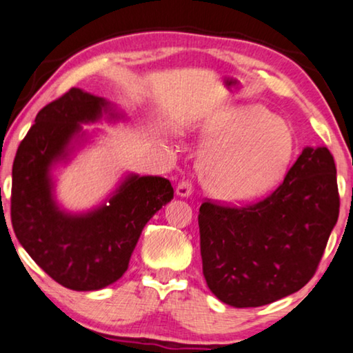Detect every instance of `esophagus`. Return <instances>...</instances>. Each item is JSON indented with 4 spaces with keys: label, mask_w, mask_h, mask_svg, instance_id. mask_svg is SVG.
Wrapping results in <instances>:
<instances>
[{
    "label": "esophagus",
    "mask_w": 353,
    "mask_h": 353,
    "mask_svg": "<svg viewBox=\"0 0 353 353\" xmlns=\"http://www.w3.org/2000/svg\"><path fill=\"white\" fill-rule=\"evenodd\" d=\"M192 194V183L189 180L185 181H180L178 183V188H176V196L180 197H189Z\"/></svg>",
    "instance_id": "esophagus-1"
}]
</instances>
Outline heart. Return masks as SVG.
I'll return each instance as SVG.
<instances>
[{"instance_id": "b5f03b06", "label": "heart", "mask_w": 353, "mask_h": 353, "mask_svg": "<svg viewBox=\"0 0 353 353\" xmlns=\"http://www.w3.org/2000/svg\"><path fill=\"white\" fill-rule=\"evenodd\" d=\"M203 139V183L214 197L228 202H248L270 191L294 152L288 122L261 106H242L218 116Z\"/></svg>"}]
</instances>
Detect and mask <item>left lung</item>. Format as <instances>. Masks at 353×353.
I'll list each match as a JSON object with an SVG mask.
<instances>
[{
  "mask_svg": "<svg viewBox=\"0 0 353 353\" xmlns=\"http://www.w3.org/2000/svg\"><path fill=\"white\" fill-rule=\"evenodd\" d=\"M339 216L336 165L328 148H304L280 186L245 207L199 208L208 288L234 307H259L314 277Z\"/></svg>",
  "mask_w": 353,
  "mask_h": 353,
  "instance_id": "1",
  "label": "left lung"
}]
</instances>
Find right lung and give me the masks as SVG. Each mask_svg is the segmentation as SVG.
Wrapping results in <instances>:
<instances>
[{"instance_id": "obj_1", "label": "right lung", "mask_w": 353, "mask_h": 353, "mask_svg": "<svg viewBox=\"0 0 353 353\" xmlns=\"http://www.w3.org/2000/svg\"><path fill=\"white\" fill-rule=\"evenodd\" d=\"M103 113L117 117L101 97L70 89L39 111L12 165L15 237L50 279L74 291L100 290L119 280L145 224L173 199L167 178L129 175L108 203L95 210H60L50 168L68 157L81 124L99 121Z\"/></svg>"}]
</instances>
